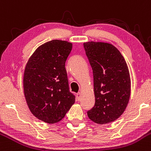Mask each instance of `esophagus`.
I'll use <instances>...</instances> for the list:
<instances>
[{
    "label": "esophagus",
    "instance_id": "1",
    "mask_svg": "<svg viewBox=\"0 0 151 151\" xmlns=\"http://www.w3.org/2000/svg\"><path fill=\"white\" fill-rule=\"evenodd\" d=\"M76 98H77V101H80V98H81V93H77V95H76Z\"/></svg>",
    "mask_w": 151,
    "mask_h": 151
}]
</instances>
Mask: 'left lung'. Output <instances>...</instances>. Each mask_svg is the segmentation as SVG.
I'll return each instance as SVG.
<instances>
[{
  "label": "left lung",
  "mask_w": 151,
  "mask_h": 151,
  "mask_svg": "<svg viewBox=\"0 0 151 151\" xmlns=\"http://www.w3.org/2000/svg\"><path fill=\"white\" fill-rule=\"evenodd\" d=\"M93 69L95 105L88 111L90 120L103 124L115 121L123 114L130 96V76L118 49L106 42L84 43Z\"/></svg>",
  "instance_id": "left-lung-1"
}]
</instances>
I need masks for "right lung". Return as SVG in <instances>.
<instances>
[{"label":"right lung","mask_w":151,"mask_h":151,"mask_svg":"<svg viewBox=\"0 0 151 151\" xmlns=\"http://www.w3.org/2000/svg\"><path fill=\"white\" fill-rule=\"evenodd\" d=\"M72 44L53 40L40 46L31 56L24 74V91L30 111L38 119L61 121L75 101L69 91L65 63Z\"/></svg>","instance_id":"add662e5"}]
</instances>
